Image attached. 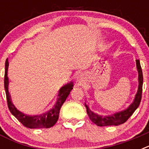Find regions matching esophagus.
<instances>
[{"mask_svg":"<svg viewBox=\"0 0 149 149\" xmlns=\"http://www.w3.org/2000/svg\"><path fill=\"white\" fill-rule=\"evenodd\" d=\"M77 83H80V84H81V83L82 82V80H81V78H78V79H77Z\"/></svg>","mask_w":149,"mask_h":149,"instance_id":"obj_1","label":"esophagus"}]
</instances>
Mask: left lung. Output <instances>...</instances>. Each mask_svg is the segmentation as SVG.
<instances>
[{"mask_svg":"<svg viewBox=\"0 0 149 149\" xmlns=\"http://www.w3.org/2000/svg\"><path fill=\"white\" fill-rule=\"evenodd\" d=\"M136 68L138 72V89L136 94L135 95L134 101L127 107V108L122 111L116 112L115 113L108 116H101L95 113L89 109V106L85 103V107L86 108V112L89 116V119L92 122H94L98 126H109V125H119L125 123L130 118L134 112L138 108L142 98V91H143V76L142 72L141 65L139 63V60H136Z\"/></svg>","mask_w":149,"mask_h":149,"instance_id":"1","label":"left lung"}]
</instances>
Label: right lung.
I'll use <instances>...</instances> for the list:
<instances>
[{"label":"right lung","instance_id":"add662e5","mask_svg":"<svg viewBox=\"0 0 149 149\" xmlns=\"http://www.w3.org/2000/svg\"><path fill=\"white\" fill-rule=\"evenodd\" d=\"M9 62L6 59L5 63V74H4V89L6 92V100H7L8 107L14 116L25 127L29 128H49L56 124L59 119V114L62 105L65 102L68 95L72 90L74 84L72 81H70L67 84L62 86L59 90L58 98L54 107L44 113L39 115H27L15 107L12 101L11 95L9 92V78L7 76Z\"/></svg>","mask_w":149,"mask_h":149}]
</instances>
